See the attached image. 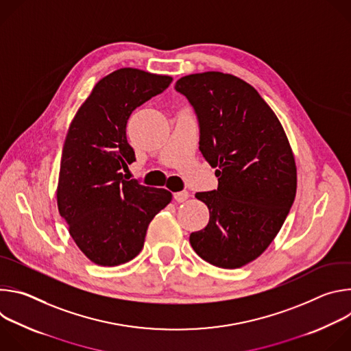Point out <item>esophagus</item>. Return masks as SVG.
Segmentation results:
<instances>
[{
	"instance_id": "obj_1",
	"label": "esophagus",
	"mask_w": 351,
	"mask_h": 351,
	"mask_svg": "<svg viewBox=\"0 0 351 351\" xmlns=\"http://www.w3.org/2000/svg\"><path fill=\"white\" fill-rule=\"evenodd\" d=\"M189 191H178V193H175L173 194V198L176 199L178 203H183V202H186V199L189 198Z\"/></svg>"
}]
</instances>
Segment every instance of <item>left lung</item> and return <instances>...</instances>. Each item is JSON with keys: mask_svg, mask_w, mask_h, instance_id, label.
Here are the masks:
<instances>
[{"mask_svg": "<svg viewBox=\"0 0 351 351\" xmlns=\"http://www.w3.org/2000/svg\"><path fill=\"white\" fill-rule=\"evenodd\" d=\"M199 123V152L218 168V189L195 193L208 225L190 234L204 261L225 269L258 258L279 233L297 190L293 149L258 91L237 76L203 72L180 77Z\"/></svg>", "mask_w": 351, "mask_h": 351, "instance_id": "obj_1", "label": "left lung"}]
</instances>
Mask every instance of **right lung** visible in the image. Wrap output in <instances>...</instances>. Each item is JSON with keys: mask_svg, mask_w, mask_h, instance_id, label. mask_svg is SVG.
<instances>
[{"mask_svg": "<svg viewBox=\"0 0 351 351\" xmlns=\"http://www.w3.org/2000/svg\"><path fill=\"white\" fill-rule=\"evenodd\" d=\"M171 82L168 75L118 69L97 82L71 122L57 204L73 241L97 265L133 260L149 222L171 203V191L128 180L121 171L136 161L126 138L130 114Z\"/></svg>", "mask_w": 351, "mask_h": 351, "instance_id": "add662e5", "label": "right lung"}]
</instances>
